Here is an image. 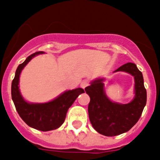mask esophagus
Listing matches in <instances>:
<instances>
[{
    "label": "esophagus",
    "mask_w": 160,
    "mask_h": 160,
    "mask_svg": "<svg viewBox=\"0 0 160 160\" xmlns=\"http://www.w3.org/2000/svg\"><path fill=\"white\" fill-rule=\"evenodd\" d=\"M88 85H89V81H88V80H83V81L81 82V83H80V87H81L82 88L84 89L85 88L88 87Z\"/></svg>",
    "instance_id": "obj_1"
}]
</instances>
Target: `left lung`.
<instances>
[{"mask_svg":"<svg viewBox=\"0 0 160 160\" xmlns=\"http://www.w3.org/2000/svg\"><path fill=\"white\" fill-rule=\"evenodd\" d=\"M126 72L134 77L135 97L127 104L110 101L103 89L104 79H97L85 88L90 96L88 115L94 129L102 135L114 137L129 131L138 122L147 102L142 72L134 63H126L114 72Z\"/></svg>","mask_w":160,"mask_h":160,"instance_id":"obj_1","label":"left lung"}]
</instances>
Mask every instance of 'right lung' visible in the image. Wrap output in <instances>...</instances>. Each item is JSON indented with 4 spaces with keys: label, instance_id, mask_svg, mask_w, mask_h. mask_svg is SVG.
I'll list each match as a JSON object with an SVG mask.
<instances>
[{
    "label": "right lung",
    "instance_id": "right-lung-1",
    "mask_svg": "<svg viewBox=\"0 0 160 160\" xmlns=\"http://www.w3.org/2000/svg\"><path fill=\"white\" fill-rule=\"evenodd\" d=\"M43 53V51H38L32 53L18 66L12 82V98L18 114L27 125L35 129L46 132L58 129L63 124L68 108L80 94L84 93V90L78 88L74 90L67 91L55 99L46 103H29L26 102L19 90V75L23 68L34 57Z\"/></svg>",
    "mask_w": 160,
    "mask_h": 160
}]
</instances>
